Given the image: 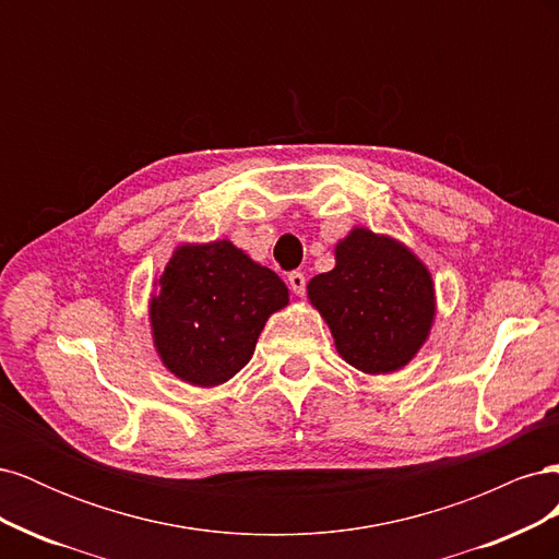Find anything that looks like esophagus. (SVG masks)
Here are the masks:
<instances>
[{"mask_svg":"<svg viewBox=\"0 0 559 559\" xmlns=\"http://www.w3.org/2000/svg\"><path fill=\"white\" fill-rule=\"evenodd\" d=\"M306 284H308L306 275L298 273V270H294V273H289V286H292V292H294L296 296L306 294Z\"/></svg>","mask_w":559,"mask_h":559,"instance_id":"1","label":"esophagus"}]
</instances>
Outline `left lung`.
<instances>
[{
    "mask_svg": "<svg viewBox=\"0 0 559 559\" xmlns=\"http://www.w3.org/2000/svg\"><path fill=\"white\" fill-rule=\"evenodd\" d=\"M341 357L368 376L408 364L436 317L433 280L415 253L386 235L354 228L335 245V267L310 280Z\"/></svg>",
    "mask_w": 559,
    "mask_h": 559,
    "instance_id": "obj_1",
    "label": "left lung"
}]
</instances>
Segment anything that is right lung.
I'll use <instances>...</instances> for the list:
<instances>
[{"instance_id":"right-lung-1","label":"right lung","mask_w":559,"mask_h":559,"mask_svg":"<svg viewBox=\"0 0 559 559\" xmlns=\"http://www.w3.org/2000/svg\"><path fill=\"white\" fill-rule=\"evenodd\" d=\"M156 286L148 302L156 352L195 386L224 384L242 370L267 317L289 306L273 270L228 240L177 247Z\"/></svg>"}]
</instances>
